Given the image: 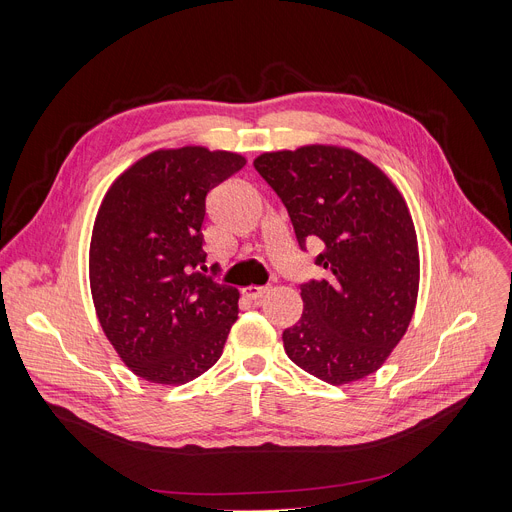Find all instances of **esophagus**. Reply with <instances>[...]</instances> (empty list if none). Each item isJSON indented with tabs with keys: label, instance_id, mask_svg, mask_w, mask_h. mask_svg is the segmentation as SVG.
Listing matches in <instances>:
<instances>
[{
	"label": "esophagus",
	"instance_id": "esophagus-1",
	"mask_svg": "<svg viewBox=\"0 0 512 512\" xmlns=\"http://www.w3.org/2000/svg\"><path fill=\"white\" fill-rule=\"evenodd\" d=\"M265 294H267V288H265V286H247L245 290H242V297L253 301V303L261 301V299L265 297Z\"/></svg>",
	"mask_w": 512,
	"mask_h": 512
}]
</instances>
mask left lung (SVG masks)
<instances>
[{
  "label": "left lung",
  "instance_id": "1",
  "mask_svg": "<svg viewBox=\"0 0 512 512\" xmlns=\"http://www.w3.org/2000/svg\"><path fill=\"white\" fill-rule=\"evenodd\" d=\"M284 203L301 251L319 240L326 278L301 284L303 315L282 334L292 363L332 386L378 371L417 303L419 251L407 203L363 155L326 145L253 161Z\"/></svg>",
  "mask_w": 512,
  "mask_h": 512
}]
</instances>
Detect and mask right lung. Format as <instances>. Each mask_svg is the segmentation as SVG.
Masks as SVG:
<instances>
[{
    "instance_id": "add662e5",
    "label": "right lung",
    "mask_w": 512,
    "mask_h": 512,
    "mask_svg": "<svg viewBox=\"0 0 512 512\" xmlns=\"http://www.w3.org/2000/svg\"><path fill=\"white\" fill-rule=\"evenodd\" d=\"M247 161L205 147L159 149L107 191L89 249L99 324L139 378L180 386L222 357L238 290L205 272L203 220L211 188Z\"/></svg>"
}]
</instances>
